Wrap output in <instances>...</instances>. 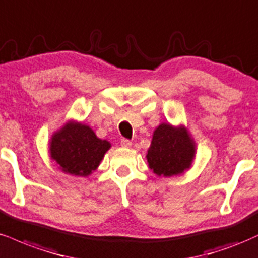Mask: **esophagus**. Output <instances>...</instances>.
I'll list each match as a JSON object with an SVG mask.
<instances>
[{
    "label": "esophagus",
    "mask_w": 258,
    "mask_h": 258,
    "mask_svg": "<svg viewBox=\"0 0 258 258\" xmlns=\"http://www.w3.org/2000/svg\"><path fill=\"white\" fill-rule=\"evenodd\" d=\"M120 145H122L123 147H130L132 146V141H130L129 139H122V140H120Z\"/></svg>",
    "instance_id": "esophagus-1"
}]
</instances>
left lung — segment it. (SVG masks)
I'll use <instances>...</instances> for the list:
<instances>
[{
    "label": "left lung",
    "instance_id": "left-lung-1",
    "mask_svg": "<svg viewBox=\"0 0 258 258\" xmlns=\"http://www.w3.org/2000/svg\"><path fill=\"white\" fill-rule=\"evenodd\" d=\"M195 157V145L183 128L160 124L153 134L147 162L154 174L174 176L189 168Z\"/></svg>",
    "mask_w": 258,
    "mask_h": 258
}]
</instances>
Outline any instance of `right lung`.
Masks as SVG:
<instances>
[{"label":"right lung","mask_w":258,"mask_h":258,"mask_svg":"<svg viewBox=\"0 0 258 258\" xmlns=\"http://www.w3.org/2000/svg\"><path fill=\"white\" fill-rule=\"evenodd\" d=\"M110 142L100 140L89 126L69 123L53 136L50 156L62 171L88 176L98 168Z\"/></svg>","instance_id":"add662e5"}]
</instances>
